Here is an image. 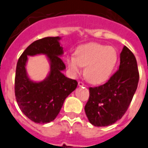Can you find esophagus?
<instances>
[{
	"mask_svg": "<svg viewBox=\"0 0 148 148\" xmlns=\"http://www.w3.org/2000/svg\"><path fill=\"white\" fill-rule=\"evenodd\" d=\"M78 86H84L85 85H84V84L83 82H78Z\"/></svg>",
	"mask_w": 148,
	"mask_h": 148,
	"instance_id": "34e87169",
	"label": "esophagus"
}]
</instances>
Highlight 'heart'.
I'll list each match as a JSON object with an SVG mask.
<instances>
[{
  "instance_id": "1",
  "label": "heart",
  "mask_w": 148,
  "mask_h": 148,
  "mask_svg": "<svg viewBox=\"0 0 148 148\" xmlns=\"http://www.w3.org/2000/svg\"><path fill=\"white\" fill-rule=\"evenodd\" d=\"M118 59L114 47L97 43H90L78 47L75 56H69L67 64L74 75L85 67L84 77L89 83L99 84L106 81L112 74Z\"/></svg>"
}]
</instances>
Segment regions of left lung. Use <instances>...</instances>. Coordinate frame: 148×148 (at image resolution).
Here are the masks:
<instances>
[{"instance_id":"8db88e82","label":"left lung","mask_w":148,"mask_h":148,"mask_svg":"<svg viewBox=\"0 0 148 148\" xmlns=\"http://www.w3.org/2000/svg\"><path fill=\"white\" fill-rule=\"evenodd\" d=\"M119 70L105 84L89 87L85 112L95 126H108L120 120L130 106L138 87L139 73L135 56L124 46Z\"/></svg>"}]
</instances>
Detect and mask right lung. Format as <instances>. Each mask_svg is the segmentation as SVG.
Here are the masks:
<instances>
[{
	"label": "right lung",
	"mask_w": 148,
	"mask_h": 148,
	"mask_svg": "<svg viewBox=\"0 0 148 148\" xmlns=\"http://www.w3.org/2000/svg\"><path fill=\"white\" fill-rule=\"evenodd\" d=\"M60 37H47L33 42L18 60L15 77V95L22 112L36 123L53 121L59 114L64 100L75 90L77 82L64 76L65 65L60 57L63 47ZM45 55L50 62V72L42 82L29 78L26 71L28 56Z\"/></svg>",
	"instance_id": "obj_1"
}]
</instances>
